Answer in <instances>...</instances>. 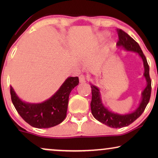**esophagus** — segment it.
Returning <instances> with one entry per match:
<instances>
[{"instance_id": "obj_1", "label": "esophagus", "mask_w": 158, "mask_h": 158, "mask_svg": "<svg viewBox=\"0 0 158 158\" xmlns=\"http://www.w3.org/2000/svg\"><path fill=\"white\" fill-rule=\"evenodd\" d=\"M79 81H80V83H85V82H86V77L85 76V75H80Z\"/></svg>"}]
</instances>
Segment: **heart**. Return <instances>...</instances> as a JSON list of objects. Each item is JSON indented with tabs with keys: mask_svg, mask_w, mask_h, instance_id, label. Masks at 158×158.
I'll return each instance as SVG.
<instances>
[{
	"mask_svg": "<svg viewBox=\"0 0 158 158\" xmlns=\"http://www.w3.org/2000/svg\"><path fill=\"white\" fill-rule=\"evenodd\" d=\"M108 36H109V33H108V32H103V33L98 34V36H97V38H98V40H105Z\"/></svg>",
	"mask_w": 158,
	"mask_h": 158,
	"instance_id": "b5f03b06",
	"label": "heart"
}]
</instances>
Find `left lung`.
I'll return each mask as SVG.
<instances>
[{
	"label": "left lung",
	"instance_id": "8db88e82",
	"mask_svg": "<svg viewBox=\"0 0 158 158\" xmlns=\"http://www.w3.org/2000/svg\"><path fill=\"white\" fill-rule=\"evenodd\" d=\"M118 41L116 45L118 47H122L124 50L127 52H134L137 53L143 62L144 74L145 77L147 85L143 91L142 92V99L139 106L135 111L129 114H120L110 111L103 105L101 100V95L99 88L96 85L90 84L92 90V100L90 103V109L93 116L103 124L112 128H122L127 127L135 122L137 118H139L149 103L151 95V80L150 77V68H149L148 61L145 56L142 52L139 45L135 42L128 34L122 31V29H117Z\"/></svg>",
	"mask_w": 158,
	"mask_h": 158
}]
</instances>
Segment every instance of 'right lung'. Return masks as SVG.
Here are the masks:
<instances>
[{
  "label": "right lung",
  "instance_id": "right-lung-1",
  "mask_svg": "<svg viewBox=\"0 0 158 158\" xmlns=\"http://www.w3.org/2000/svg\"><path fill=\"white\" fill-rule=\"evenodd\" d=\"M78 83V77H68L52 96L39 103L22 101L10 86L11 101L15 109L26 122L35 128H49L60 124L65 118L69 96Z\"/></svg>",
  "mask_w": 158,
  "mask_h": 158
}]
</instances>
